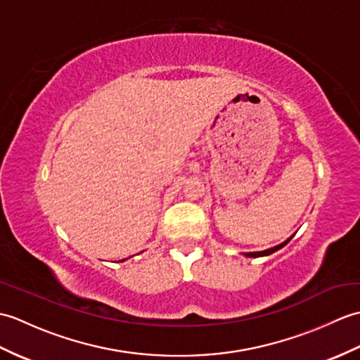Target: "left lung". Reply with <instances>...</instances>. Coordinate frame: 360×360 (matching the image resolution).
Wrapping results in <instances>:
<instances>
[{"instance_id": "8db88e82", "label": "left lung", "mask_w": 360, "mask_h": 360, "mask_svg": "<svg viewBox=\"0 0 360 360\" xmlns=\"http://www.w3.org/2000/svg\"><path fill=\"white\" fill-rule=\"evenodd\" d=\"M289 241H290V238L286 240L285 243L278 244V246H275V248H272V249H267V250H263V252H249V254H246V257H264V255H271V254H274L275 250H278V249H281L283 246H286V244H288Z\"/></svg>"}]
</instances>
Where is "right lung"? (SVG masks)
Listing matches in <instances>:
<instances>
[{
	"label": "right lung",
	"mask_w": 360,
	"mask_h": 360,
	"mask_svg": "<svg viewBox=\"0 0 360 360\" xmlns=\"http://www.w3.org/2000/svg\"><path fill=\"white\" fill-rule=\"evenodd\" d=\"M122 262H124V259H122Z\"/></svg>",
	"instance_id": "add662e5"
}]
</instances>
